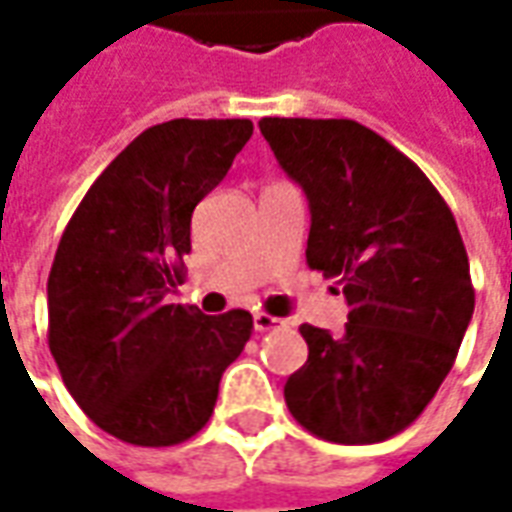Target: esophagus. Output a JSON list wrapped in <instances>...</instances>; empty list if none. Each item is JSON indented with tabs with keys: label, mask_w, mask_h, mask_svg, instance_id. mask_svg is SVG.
<instances>
[{
	"label": "esophagus",
	"mask_w": 512,
	"mask_h": 512,
	"mask_svg": "<svg viewBox=\"0 0 512 512\" xmlns=\"http://www.w3.org/2000/svg\"><path fill=\"white\" fill-rule=\"evenodd\" d=\"M252 321H255V332H271V329H279V326H282V318H274V315H266V312H257L255 318H252Z\"/></svg>",
	"instance_id": "1"
}]
</instances>
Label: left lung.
I'll use <instances>...</instances> for the list:
<instances>
[{
  "label": "left lung",
  "instance_id": "obj_1",
  "mask_svg": "<svg viewBox=\"0 0 512 512\" xmlns=\"http://www.w3.org/2000/svg\"><path fill=\"white\" fill-rule=\"evenodd\" d=\"M260 134L310 202L307 263L351 307L343 334L301 326L310 356L285 403L318 439H389L439 392L472 321L458 224L425 172L356 120L263 117Z\"/></svg>",
  "mask_w": 512,
  "mask_h": 512
}]
</instances>
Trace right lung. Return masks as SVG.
Masks as SVG:
<instances>
[{
	"label": "right lung",
	"mask_w": 512,
	"mask_h": 512,
	"mask_svg": "<svg viewBox=\"0 0 512 512\" xmlns=\"http://www.w3.org/2000/svg\"><path fill=\"white\" fill-rule=\"evenodd\" d=\"M252 136L249 120H169L136 136L71 216L49 274V348L73 400L115 439L172 447L211 419L252 315L167 304L191 213Z\"/></svg>",
	"instance_id": "obj_1"
}]
</instances>
